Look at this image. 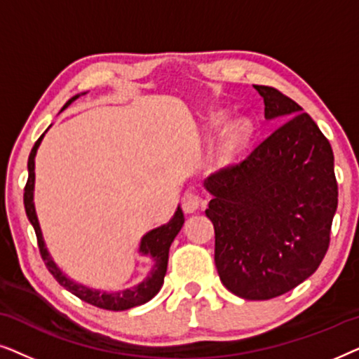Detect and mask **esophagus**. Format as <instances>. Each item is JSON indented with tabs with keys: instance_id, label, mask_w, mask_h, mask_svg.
I'll return each instance as SVG.
<instances>
[{
	"instance_id": "1",
	"label": "esophagus",
	"mask_w": 359,
	"mask_h": 359,
	"mask_svg": "<svg viewBox=\"0 0 359 359\" xmlns=\"http://www.w3.org/2000/svg\"><path fill=\"white\" fill-rule=\"evenodd\" d=\"M203 204V198L198 193H193V191H186L181 198V205H183V210L188 214L196 212Z\"/></svg>"
}]
</instances>
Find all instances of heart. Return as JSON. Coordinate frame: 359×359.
Segmentation results:
<instances>
[{"label":"heart","mask_w":359,"mask_h":359,"mask_svg":"<svg viewBox=\"0 0 359 359\" xmlns=\"http://www.w3.org/2000/svg\"><path fill=\"white\" fill-rule=\"evenodd\" d=\"M247 132H248V124H247V122H237V124H235L232 129H230V132H229L227 144H225V149L233 150L235 147H237L240 142L245 139Z\"/></svg>","instance_id":"b5f03b06"}]
</instances>
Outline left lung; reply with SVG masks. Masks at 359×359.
I'll list each match as a JSON object with an SVG mask.
<instances>
[{
  "label": "left lung",
  "instance_id": "left-lung-1",
  "mask_svg": "<svg viewBox=\"0 0 359 359\" xmlns=\"http://www.w3.org/2000/svg\"><path fill=\"white\" fill-rule=\"evenodd\" d=\"M264 117L283 122L238 165L204 181L215 230V268L250 301L286 294L317 271L338 204L330 142L291 97L253 85Z\"/></svg>",
  "mask_w": 359,
  "mask_h": 359
}]
</instances>
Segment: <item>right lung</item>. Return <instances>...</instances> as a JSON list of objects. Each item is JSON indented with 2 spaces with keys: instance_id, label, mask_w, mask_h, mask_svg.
<instances>
[{
  "instance_id": "obj_1",
  "label": "right lung",
  "mask_w": 359,
  "mask_h": 359,
  "mask_svg": "<svg viewBox=\"0 0 359 359\" xmlns=\"http://www.w3.org/2000/svg\"><path fill=\"white\" fill-rule=\"evenodd\" d=\"M78 96L80 95L73 96L72 100H68L65 102V106L62 107V111L70 106ZM46 132H43V134H46ZM43 134L39 137V140L34 144L31 155H29V160H27L29 178H27L26 188H24V208H26L29 222L32 224L34 230H36L39 252H41V257L43 262H46L47 269L50 271L52 276L57 279L58 284L65 287L67 291L75 294V296L80 297L81 301H85L88 304H91V306H96L100 309H106V311H127V309L142 306V304L149 302L151 297L156 296V292L160 291V287L163 286L166 266H168L170 247L184 224L183 210H181V208L178 205V209H176L175 215L171 217L168 224L150 230L149 233H145L144 237H142L139 252L142 255L150 257L151 262H154V266H151L149 276H147L140 284H137L135 287H129V289H124V291H117V292H106V291H97V289H91V287L83 286V284L75 283L73 279L65 276V274L60 271V268L53 263L50 253L47 252L46 243H43L42 232H41V225H39V220H37L36 208H34V181H36V173H34V166H36V163H34V158H36L37 149L43 139Z\"/></svg>"
}]
</instances>
